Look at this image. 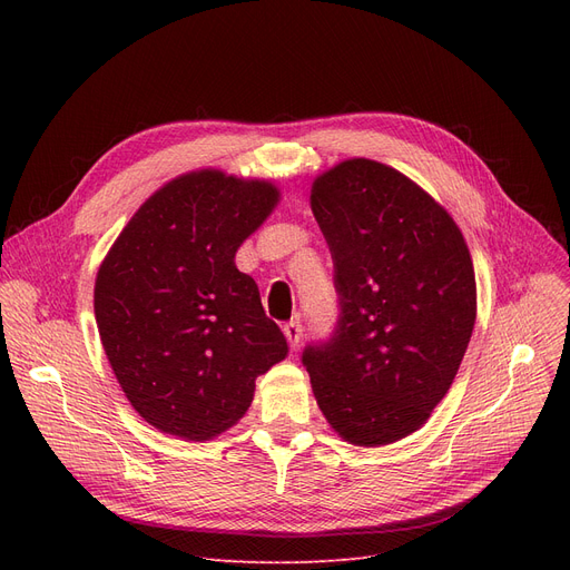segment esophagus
<instances>
[{
    "mask_svg": "<svg viewBox=\"0 0 570 570\" xmlns=\"http://www.w3.org/2000/svg\"><path fill=\"white\" fill-rule=\"evenodd\" d=\"M284 335H286V340H288V344H291V348H295L297 344H301V337H303V325H301V321H288V323H284Z\"/></svg>",
    "mask_w": 570,
    "mask_h": 570,
    "instance_id": "esophagus-1",
    "label": "esophagus"
}]
</instances>
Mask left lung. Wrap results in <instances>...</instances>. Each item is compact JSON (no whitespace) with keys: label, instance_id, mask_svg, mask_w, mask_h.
Segmentation results:
<instances>
[{"label":"left lung","instance_id":"left-lung-1","mask_svg":"<svg viewBox=\"0 0 570 570\" xmlns=\"http://www.w3.org/2000/svg\"><path fill=\"white\" fill-rule=\"evenodd\" d=\"M312 213L340 316L303 351L323 415L355 445L421 428L451 387L475 321V275L451 215L400 170L351 159L321 175Z\"/></svg>","mask_w":570,"mask_h":570}]
</instances>
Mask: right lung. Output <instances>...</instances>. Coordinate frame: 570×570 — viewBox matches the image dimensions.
Masks as SVG:
<instances>
[{
    "mask_svg": "<svg viewBox=\"0 0 570 570\" xmlns=\"http://www.w3.org/2000/svg\"><path fill=\"white\" fill-rule=\"evenodd\" d=\"M279 200L267 183L219 170L149 196L99 267L95 314L131 406L166 434L203 441L252 404L256 379L288 351L235 252Z\"/></svg>",
    "mask_w": 570,
    "mask_h": 570,
    "instance_id": "1",
    "label": "right lung"
}]
</instances>
